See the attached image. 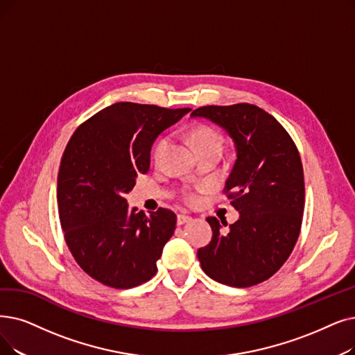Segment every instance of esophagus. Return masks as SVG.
I'll return each mask as SVG.
<instances>
[{
    "label": "esophagus",
    "instance_id": "1",
    "mask_svg": "<svg viewBox=\"0 0 355 355\" xmlns=\"http://www.w3.org/2000/svg\"><path fill=\"white\" fill-rule=\"evenodd\" d=\"M190 220H191V218L187 214H178L177 216V225H184V223H187Z\"/></svg>",
    "mask_w": 355,
    "mask_h": 355
}]
</instances>
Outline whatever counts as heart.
I'll return each mask as SVG.
<instances>
[{"label": "heart", "mask_w": 355, "mask_h": 355, "mask_svg": "<svg viewBox=\"0 0 355 355\" xmlns=\"http://www.w3.org/2000/svg\"><path fill=\"white\" fill-rule=\"evenodd\" d=\"M193 139L197 146V150L207 149V148H222V145H223L222 136L214 129L207 128V126L197 128L193 132ZM168 144H169V137L164 136L155 144V146H153V158H155V161H159L162 158L165 149L168 148ZM196 198L197 197L194 193H191V191L186 193V200L189 203H194Z\"/></svg>", "instance_id": "heart-1"}]
</instances>
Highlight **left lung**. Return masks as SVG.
I'll use <instances>...</instances> for the list:
<instances>
[{
  "label": "left lung",
  "instance_id": "1",
  "mask_svg": "<svg viewBox=\"0 0 355 355\" xmlns=\"http://www.w3.org/2000/svg\"><path fill=\"white\" fill-rule=\"evenodd\" d=\"M205 117L232 137L236 161L225 193L239 211L227 223L206 220L213 236L197 251L203 271L230 287H251L268 280L286 263L297 242L304 209V178L299 150L271 114L248 103L198 107Z\"/></svg>",
  "mask_w": 355,
  "mask_h": 355
}]
</instances>
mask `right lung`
Listing matches in <instances>:
<instances>
[{"label":"right lung","mask_w":355,"mask_h":355,"mask_svg":"<svg viewBox=\"0 0 355 355\" xmlns=\"http://www.w3.org/2000/svg\"><path fill=\"white\" fill-rule=\"evenodd\" d=\"M191 109L116 103L73 132L60 159L58 210L68 248L92 279L113 288L150 280L177 216L129 210L125 194L146 174L159 133Z\"/></svg>","instance_id":"1"}]
</instances>
